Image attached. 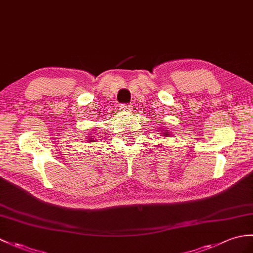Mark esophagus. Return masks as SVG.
<instances>
[{"instance_id": "esophagus-1", "label": "esophagus", "mask_w": 253, "mask_h": 253, "mask_svg": "<svg viewBox=\"0 0 253 253\" xmlns=\"http://www.w3.org/2000/svg\"><path fill=\"white\" fill-rule=\"evenodd\" d=\"M121 110L124 111V112H131L132 105H131V104H128V103L122 104V105H121Z\"/></svg>"}]
</instances>
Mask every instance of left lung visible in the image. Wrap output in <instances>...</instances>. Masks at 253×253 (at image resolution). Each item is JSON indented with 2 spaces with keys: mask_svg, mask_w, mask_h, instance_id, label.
Here are the masks:
<instances>
[{
  "mask_svg": "<svg viewBox=\"0 0 253 253\" xmlns=\"http://www.w3.org/2000/svg\"><path fill=\"white\" fill-rule=\"evenodd\" d=\"M164 133H165V134H163V136H165V137H166V136H169V132H167V131L164 132Z\"/></svg>",
  "mask_w": 253,
  "mask_h": 253,
  "instance_id": "1",
  "label": "left lung"
}]
</instances>
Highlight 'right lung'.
Segmentation results:
<instances>
[{"instance_id":"right-lung-1","label":"right lung","mask_w":253,"mask_h":253,"mask_svg":"<svg viewBox=\"0 0 253 253\" xmlns=\"http://www.w3.org/2000/svg\"><path fill=\"white\" fill-rule=\"evenodd\" d=\"M89 142H96V141L93 138H89Z\"/></svg>"}]
</instances>
